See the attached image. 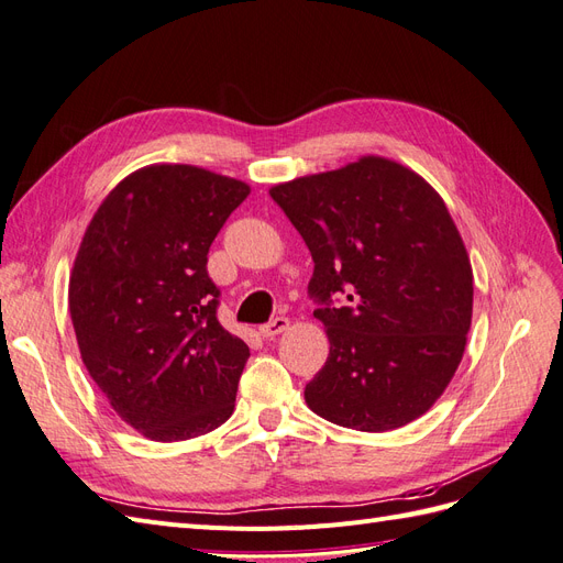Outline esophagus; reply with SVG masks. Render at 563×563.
<instances>
[{
  "label": "esophagus",
  "instance_id": "1",
  "mask_svg": "<svg viewBox=\"0 0 563 563\" xmlns=\"http://www.w3.org/2000/svg\"><path fill=\"white\" fill-rule=\"evenodd\" d=\"M286 329H288V319H286V317H277V319H272V321L263 323V327H261V335H263L265 340H272V338H277L279 333H284Z\"/></svg>",
  "mask_w": 563,
  "mask_h": 563
}]
</instances>
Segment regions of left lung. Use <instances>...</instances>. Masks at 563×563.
Wrapping results in <instances>:
<instances>
[{
    "mask_svg": "<svg viewBox=\"0 0 563 563\" xmlns=\"http://www.w3.org/2000/svg\"><path fill=\"white\" fill-rule=\"evenodd\" d=\"M308 244L329 360L305 387L340 428L387 432L428 413L463 360L472 265L444 199L411 168L366 155L269 190ZM335 292L345 309H331Z\"/></svg>",
    "mask_w": 563,
    "mask_h": 563,
    "instance_id": "obj_1",
    "label": "left lung"
}]
</instances>
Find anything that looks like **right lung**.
Instances as JSON below:
<instances>
[{
    "label": "right lung",
    "mask_w": 563,
    "mask_h": 563,
    "mask_svg": "<svg viewBox=\"0 0 563 563\" xmlns=\"http://www.w3.org/2000/svg\"><path fill=\"white\" fill-rule=\"evenodd\" d=\"M251 187L190 164H152L103 199L70 275L81 362L126 424L180 441L223 424L249 360L220 327L207 255Z\"/></svg>",
    "instance_id": "obj_1"
}]
</instances>
